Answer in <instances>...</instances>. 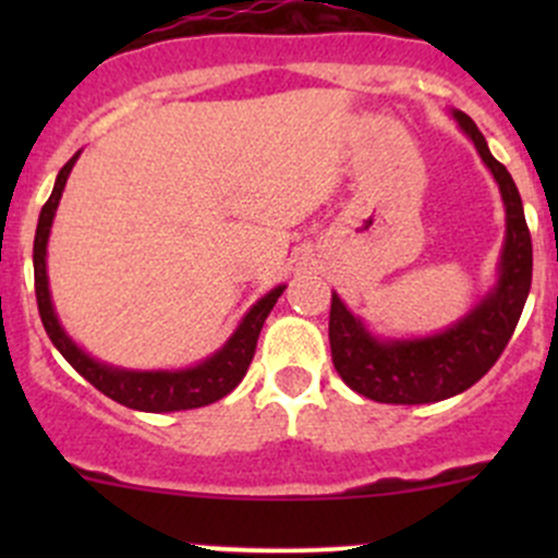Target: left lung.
<instances>
[{
	"mask_svg": "<svg viewBox=\"0 0 558 558\" xmlns=\"http://www.w3.org/2000/svg\"><path fill=\"white\" fill-rule=\"evenodd\" d=\"M451 116L466 140L475 145L502 196L505 243L497 278L461 318L424 337L378 335L362 315L348 311L337 291H331V362L348 388L375 402L429 404L475 386L502 356L532 286V238L523 218L519 189L510 172L492 156L475 121L461 110H451Z\"/></svg>",
	"mask_w": 558,
	"mask_h": 558,
	"instance_id": "8db88e82",
	"label": "left lung"
}]
</instances>
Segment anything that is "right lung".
Segmentation results:
<instances>
[{
	"mask_svg": "<svg viewBox=\"0 0 558 558\" xmlns=\"http://www.w3.org/2000/svg\"><path fill=\"white\" fill-rule=\"evenodd\" d=\"M81 159V150L61 167L56 174L53 191H50L48 202L39 210L37 234H35V291H37V307L39 318H43L45 331H48L50 342L56 351L83 375L94 388L105 393V397L116 399L118 404H126L132 410H143V413H174V410H194L205 408V404L218 402L227 397L229 391L238 388L240 380L245 378L247 364H251L253 353H256L258 331H262L264 320L269 311L275 307L278 296L286 291V283L269 289L262 300L253 302L247 307L240 324L234 326L232 335L227 337L218 351L205 356L202 362L191 364V367L178 369H129L116 367V364L99 362L97 356L77 345L70 337V331L61 324L59 313H56L53 296H50L48 283V240L50 229H53L56 210H59L61 194L70 180L72 167Z\"/></svg>",
	"mask_w": 558,
	"mask_h": 558,
	"instance_id": "obj_1",
	"label": "right lung"
}]
</instances>
